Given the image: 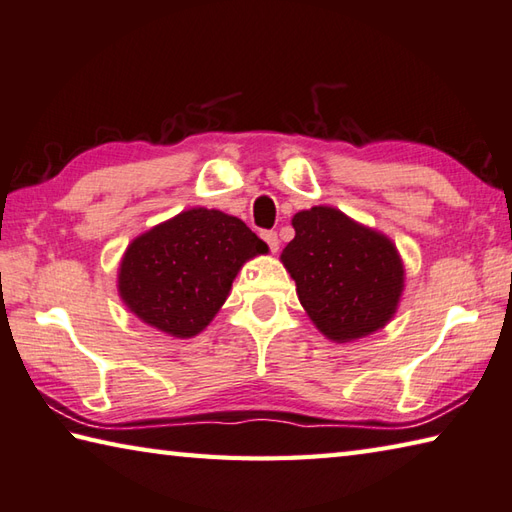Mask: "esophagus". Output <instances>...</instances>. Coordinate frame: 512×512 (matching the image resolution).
I'll return each instance as SVG.
<instances>
[{
  "label": "esophagus",
  "instance_id": "obj_1",
  "mask_svg": "<svg viewBox=\"0 0 512 512\" xmlns=\"http://www.w3.org/2000/svg\"><path fill=\"white\" fill-rule=\"evenodd\" d=\"M262 239L271 248V253H277V248H280V239H277V232L275 230H264L262 232Z\"/></svg>",
  "mask_w": 512,
  "mask_h": 512
}]
</instances>
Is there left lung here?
I'll return each mask as SVG.
<instances>
[{
	"instance_id": "1",
	"label": "left lung",
	"mask_w": 512,
	"mask_h": 512,
	"mask_svg": "<svg viewBox=\"0 0 512 512\" xmlns=\"http://www.w3.org/2000/svg\"><path fill=\"white\" fill-rule=\"evenodd\" d=\"M293 228L280 259L322 336L351 342L383 329L405 286L392 239L329 206L297 212Z\"/></svg>"
}]
</instances>
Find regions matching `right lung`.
<instances>
[{"label":"right lung","instance_id":"1","mask_svg":"<svg viewBox=\"0 0 512 512\" xmlns=\"http://www.w3.org/2000/svg\"><path fill=\"white\" fill-rule=\"evenodd\" d=\"M264 253L268 246L241 219L190 208L127 246L118 295L150 327L192 338L224 306L241 266Z\"/></svg>","mask_w":512,"mask_h":512}]
</instances>
